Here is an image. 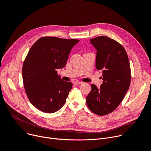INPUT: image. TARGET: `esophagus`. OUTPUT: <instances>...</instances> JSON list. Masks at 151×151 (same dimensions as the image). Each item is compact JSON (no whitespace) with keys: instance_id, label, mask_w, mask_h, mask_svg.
Returning <instances> with one entry per match:
<instances>
[{"instance_id":"obj_1","label":"esophagus","mask_w":151,"mask_h":151,"mask_svg":"<svg viewBox=\"0 0 151 151\" xmlns=\"http://www.w3.org/2000/svg\"><path fill=\"white\" fill-rule=\"evenodd\" d=\"M83 84V82H80V81L74 82V84H75V85H81V84Z\"/></svg>"}]
</instances>
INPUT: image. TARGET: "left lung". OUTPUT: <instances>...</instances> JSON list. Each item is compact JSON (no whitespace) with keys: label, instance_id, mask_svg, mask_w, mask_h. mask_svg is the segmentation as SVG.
Instances as JSON below:
<instances>
[{"label":"left lung","instance_id":"obj_1","mask_svg":"<svg viewBox=\"0 0 151 151\" xmlns=\"http://www.w3.org/2000/svg\"><path fill=\"white\" fill-rule=\"evenodd\" d=\"M90 41L97 50L96 67L102 70L103 83L99 89L91 85L86 104L93 113L105 116L117 108L129 90L130 65L124 47L114 40L100 36Z\"/></svg>","mask_w":151,"mask_h":151}]
</instances>
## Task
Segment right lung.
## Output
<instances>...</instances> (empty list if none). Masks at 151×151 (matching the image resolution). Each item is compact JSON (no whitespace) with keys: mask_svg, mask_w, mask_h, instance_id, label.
<instances>
[{"mask_svg":"<svg viewBox=\"0 0 151 151\" xmlns=\"http://www.w3.org/2000/svg\"><path fill=\"white\" fill-rule=\"evenodd\" d=\"M79 41L45 37L30 47L22 76L27 97L38 109L53 113L65 104L72 83L63 81L57 70L65 66L71 50Z\"/></svg>","mask_w":151,"mask_h":151,"instance_id":"add662e5","label":"right lung"}]
</instances>
